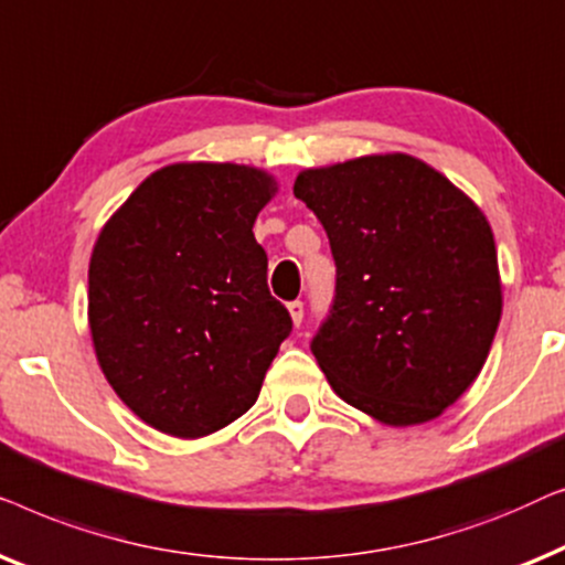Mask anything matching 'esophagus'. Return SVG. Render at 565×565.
<instances>
[{"label": "esophagus", "instance_id": "34e87169", "mask_svg": "<svg viewBox=\"0 0 565 565\" xmlns=\"http://www.w3.org/2000/svg\"><path fill=\"white\" fill-rule=\"evenodd\" d=\"M289 315H291L294 324H301V320H305V301H299V299L289 301Z\"/></svg>", "mask_w": 565, "mask_h": 565}]
</instances>
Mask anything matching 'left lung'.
<instances>
[{"label": "left lung", "instance_id": "obj_1", "mask_svg": "<svg viewBox=\"0 0 565 565\" xmlns=\"http://www.w3.org/2000/svg\"><path fill=\"white\" fill-rule=\"evenodd\" d=\"M294 196L335 258L330 312L309 343L330 386L386 425L435 419L479 376L502 317L487 217L404 153L309 169Z\"/></svg>", "mask_w": 565, "mask_h": 565}]
</instances>
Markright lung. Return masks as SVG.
<instances>
[{
	"mask_svg": "<svg viewBox=\"0 0 565 565\" xmlns=\"http://www.w3.org/2000/svg\"><path fill=\"white\" fill-rule=\"evenodd\" d=\"M276 192L235 163H173L113 214L89 264V328L117 396L156 430L204 438L245 415L291 317L253 222Z\"/></svg>",
	"mask_w": 565,
	"mask_h": 565,
	"instance_id": "add662e5",
	"label": "right lung"
}]
</instances>
